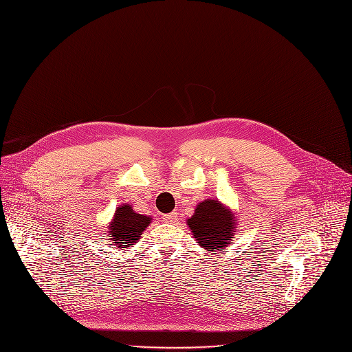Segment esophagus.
<instances>
[{
  "mask_svg": "<svg viewBox=\"0 0 352 352\" xmlns=\"http://www.w3.org/2000/svg\"><path fill=\"white\" fill-rule=\"evenodd\" d=\"M176 219H177V215L176 214H168V215H164V221L165 222H168V223H173V222H176Z\"/></svg>",
  "mask_w": 352,
  "mask_h": 352,
  "instance_id": "esophagus-1",
  "label": "esophagus"
}]
</instances>
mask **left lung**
Returning <instances> with one entry per match:
<instances>
[{"mask_svg": "<svg viewBox=\"0 0 352 352\" xmlns=\"http://www.w3.org/2000/svg\"><path fill=\"white\" fill-rule=\"evenodd\" d=\"M187 225L201 247L215 252L229 244L236 222L225 205L217 199H206L197 205Z\"/></svg>", "mask_w": 352, "mask_h": 352, "instance_id": "1", "label": "left lung"}]
</instances>
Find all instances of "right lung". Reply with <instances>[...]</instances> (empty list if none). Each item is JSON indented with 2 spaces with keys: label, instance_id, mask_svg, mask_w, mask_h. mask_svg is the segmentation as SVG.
Instances as JSON below:
<instances>
[{
  "label": "right lung",
  "instance_id": "obj_1",
  "mask_svg": "<svg viewBox=\"0 0 352 352\" xmlns=\"http://www.w3.org/2000/svg\"><path fill=\"white\" fill-rule=\"evenodd\" d=\"M150 223V217L137 214L131 205H122L116 208L113 221L108 226L109 237L119 248H127L138 241Z\"/></svg>",
  "mask_w": 352,
  "mask_h": 352
}]
</instances>
